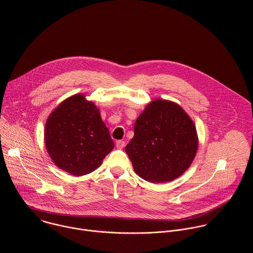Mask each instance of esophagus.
<instances>
[{
	"instance_id": "34e87169",
	"label": "esophagus",
	"mask_w": 253,
	"mask_h": 253,
	"mask_svg": "<svg viewBox=\"0 0 253 253\" xmlns=\"http://www.w3.org/2000/svg\"><path fill=\"white\" fill-rule=\"evenodd\" d=\"M125 144L126 143L124 140H118V141H116V147L118 149H123L125 147Z\"/></svg>"
}]
</instances>
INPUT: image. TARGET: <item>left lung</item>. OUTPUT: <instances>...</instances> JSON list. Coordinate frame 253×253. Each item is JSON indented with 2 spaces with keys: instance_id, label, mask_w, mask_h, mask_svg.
Returning a JSON list of instances; mask_svg holds the SVG:
<instances>
[{
  "instance_id": "left-lung-1",
  "label": "left lung",
  "mask_w": 253,
  "mask_h": 253,
  "mask_svg": "<svg viewBox=\"0 0 253 253\" xmlns=\"http://www.w3.org/2000/svg\"><path fill=\"white\" fill-rule=\"evenodd\" d=\"M198 149L196 127L177 103L156 99L147 104L134 125L127 144L135 173L152 183L168 182L181 176Z\"/></svg>"
}]
</instances>
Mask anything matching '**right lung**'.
I'll list each match as a JSON object with an SVG mask.
<instances>
[{"label":"right lung","instance_id":"1","mask_svg":"<svg viewBox=\"0 0 253 253\" xmlns=\"http://www.w3.org/2000/svg\"><path fill=\"white\" fill-rule=\"evenodd\" d=\"M44 140L57 167L74 176L96 170L114 148L98 107L83 94L60 103L48 117Z\"/></svg>","mask_w":253,"mask_h":253}]
</instances>
